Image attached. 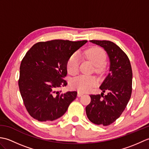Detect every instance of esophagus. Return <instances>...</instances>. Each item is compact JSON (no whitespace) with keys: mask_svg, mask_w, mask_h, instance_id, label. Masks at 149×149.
<instances>
[{"mask_svg":"<svg viewBox=\"0 0 149 149\" xmlns=\"http://www.w3.org/2000/svg\"><path fill=\"white\" fill-rule=\"evenodd\" d=\"M83 95H84V93H83V92H81V91H78L77 92V97H81Z\"/></svg>","mask_w":149,"mask_h":149,"instance_id":"1","label":"esophagus"}]
</instances>
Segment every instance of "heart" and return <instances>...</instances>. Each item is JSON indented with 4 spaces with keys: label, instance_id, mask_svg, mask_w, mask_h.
<instances>
[{
    "label": "heart",
    "instance_id": "heart-1",
    "mask_svg": "<svg viewBox=\"0 0 149 149\" xmlns=\"http://www.w3.org/2000/svg\"><path fill=\"white\" fill-rule=\"evenodd\" d=\"M81 55L84 56L93 63L96 66V70L99 71L100 66H102L106 61V54L104 50L99 47H93L81 53ZM79 60L76 54H73L69 58L66 65V68L69 74L72 75L76 74L79 71ZM97 80L93 76L88 75H80L71 81L72 86L81 91H88L91 90L95 86Z\"/></svg>",
    "mask_w": 149,
    "mask_h": 149
}]
</instances>
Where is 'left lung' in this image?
I'll return each mask as SVG.
<instances>
[{"instance_id":"8db88e82","label":"left lung","mask_w":149,"mask_h":149,"mask_svg":"<svg viewBox=\"0 0 149 149\" xmlns=\"http://www.w3.org/2000/svg\"><path fill=\"white\" fill-rule=\"evenodd\" d=\"M102 47L108 55L109 72L100 85V95H90L91 102L86 107L88 119L97 125L111 124L118 118L127 106L132 93V72L126 54L112 42L90 40ZM107 91L108 94L103 95Z\"/></svg>"}]
</instances>
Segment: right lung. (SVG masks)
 Instances as JSON below:
<instances>
[{
  "mask_svg": "<svg viewBox=\"0 0 149 149\" xmlns=\"http://www.w3.org/2000/svg\"><path fill=\"white\" fill-rule=\"evenodd\" d=\"M86 40H54L38 42L31 47L20 66L18 86L25 107L33 118L53 121L62 116L76 99L77 91L62 93L65 86L69 58Z\"/></svg>",
  "mask_w": 149,
  "mask_h": 149,
  "instance_id": "1",
  "label": "right lung"
}]
</instances>
